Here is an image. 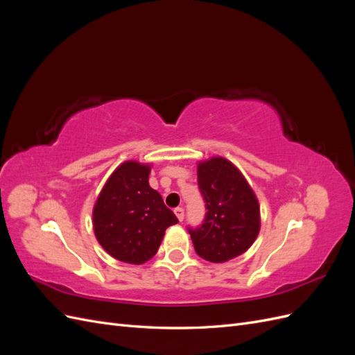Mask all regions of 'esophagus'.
<instances>
[{
	"label": "esophagus",
	"mask_w": 355,
	"mask_h": 355,
	"mask_svg": "<svg viewBox=\"0 0 355 355\" xmlns=\"http://www.w3.org/2000/svg\"><path fill=\"white\" fill-rule=\"evenodd\" d=\"M175 214H176V218H178L180 222L184 220V216H185V211H184V209H182V207L175 209Z\"/></svg>",
	"instance_id": "34e87169"
}]
</instances>
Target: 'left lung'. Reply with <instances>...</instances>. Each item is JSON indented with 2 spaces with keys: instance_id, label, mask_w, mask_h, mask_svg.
Returning <instances> with one entry per match:
<instances>
[{
  "instance_id": "8db88e82",
  "label": "left lung",
  "mask_w": 355,
  "mask_h": 355,
  "mask_svg": "<svg viewBox=\"0 0 355 355\" xmlns=\"http://www.w3.org/2000/svg\"><path fill=\"white\" fill-rule=\"evenodd\" d=\"M197 176L207 213L201 227L188 230L194 249L209 262L231 261L247 252L259 234V201L241 171L227 158L200 161Z\"/></svg>"
}]
</instances>
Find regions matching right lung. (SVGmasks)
Listing matches in <instances>:
<instances>
[{"label":"right lung","mask_w":355,"mask_h":355,"mask_svg":"<svg viewBox=\"0 0 355 355\" xmlns=\"http://www.w3.org/2000/svg\"><path fill=\"white\" fill-rule=\"evenodd\" d=\"M151 164L128 159L106 180L93 207V230L103 250L116 261L141 265L157 253L175 213L149 187Z\"/></svg>","instance_id":"obj_1"}]
</instances>
